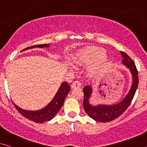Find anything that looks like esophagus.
<instances>
[{
	"label": "esophagus",
	"mask_w": 147,
	"mask_h": 147,
	"mask_svg": "<svg viewBox=\"0 0 147 147\" xmlns=\"http://www.w3.org/2000/svg\"><path fill=\"white\" fill-rule=\"evenodd\" d=\"M82 86V84H81V82H79V81L76 80V81H74V82H73V84H72L71 86L72 88H79Z\"/></svg>",
	"instance_id": "obj_1"
}]
</instances>
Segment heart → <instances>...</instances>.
Returning a JSON list of instances; mask_svg holds the SVG:
<instances>
[{
  "label": "heart",
  "mask_w": 147,
  "mask_h": 147,
  "mask_svg": "<svg viewBox=\"0 0 147 147\" xmlns=\"http://www.w3.org/2000/svg\"><path fill=\"white\" fill-rule=\"evenodd\" d=\"M104 55V50L92 47L81 52L76 57H74V61L76 64L85 65L91 64L95 62L88 69L89 74L93 75L97 74L106 65L108 59Z\"/></svg>",
  "instance_id": "1"
}]
</instances>
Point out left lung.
I'll list each match as a JSON object with an SVG mask.
<instances>
[{"label": "left lung", "instance_id": "left-lung-1", "mask_svg": "<svg viewBox=\"0 0 147 147\" xmlns=\"http://www.w3.org/2000/svg\"><path fill=\"white\" fill-rule=\"evenodd\" d=\"M121 53L123 57L122 63L126 65L128 69H129L133 75L132 86L129 92L121 102L110 106H107V105H99L97 106H92L89 102L90 97L92 94L91 86L87 85L83 89V92H84L83 107L84 110L90 117L97 121L103 123L109 122L119 117L129 106L136 92L139 84V76H138L137 67L135 66V63L127 54L123 51H121Z\"/></svg>", "mask_w": 147, "mask_h": 147}]
</instances>
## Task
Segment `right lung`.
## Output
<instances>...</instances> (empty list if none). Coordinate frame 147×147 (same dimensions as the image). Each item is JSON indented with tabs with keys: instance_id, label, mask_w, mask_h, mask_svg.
Segmentation results:
<instances>
[{
	"instance_id": "add662e5",
	"label": "right lung",
	"mask_w": 147,
	"mask_h": 147,
	"mask_svg": "<svg viewBox=\"0 0 147 147\" xmlns=\"http://www.w3.org/2000/svg\"><path fill=\"white\" fill-rule=\"evenodd\" d=\"M49 44H40L38 45H34L32 47H28L26 48L24 50L31 49V48L38 47H49ZM23 51V50H22ZM71 87L67 82H63L61 84V86L59 88L57 92L56 95L55 96L53 99L51 100V102L45 107L44 108L40 109L38 111H27L22 109L19 107H18L16 104H14V106L18 111L24 117L27 118L28 119L31 120L32 121H34L38 123H41L50 121L56 115L58 111L60 110V109L62 108L63 103L66 98L68 93L69 92Z\"/></svg>"
}]
</instances>
